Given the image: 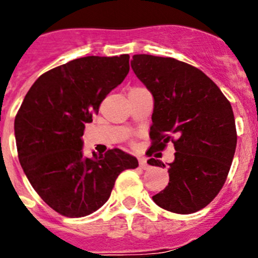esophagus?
Listing matches in <instances>:
<instances>
[{
	"mask_svg": "<svg viewBox=\"0 0 258 258\" xmlns=\"http://www.w3.org/2000/svg\"><path fill=\"white\" fill-rule=\"evenodd\" d=\"M139 164H140V167L143 168V169H148V168H149V164H148V160H146V158H139Z\"/></svg>",
	"mask_w": 258,
	"mask_h": 258,
	"instance_id": "obj_1",
	"label": "esophagus"
}]
</instances>
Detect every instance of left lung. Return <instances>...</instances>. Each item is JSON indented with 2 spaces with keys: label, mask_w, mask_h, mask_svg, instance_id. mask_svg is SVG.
I'll use <instances>...</instances> for the list:
<instances>
[{
  "label": "left lung",
  "mask_w": 258,
  "mask_h": 258,
  "mask_svg": "<svg viewBox=\"0 0 258 258\" xmlns=\"http://www.w3.org/2000/svg\"><path fill=\"white\" fill-rule=\"evenodd\" d=\"M131 67L154 98L149 155L169 141L175 149L169 183L154 202L175 214L196 213L227 180L237 146L232 105L201 70L178 59L135 54ZM148 163L165 167L154 158Z\"/></svg>",
  "instance_id": "left-lung-1"
}]
</instances>
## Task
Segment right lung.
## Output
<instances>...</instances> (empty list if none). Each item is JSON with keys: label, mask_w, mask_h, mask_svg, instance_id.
Returning a JSON list of instances; mask_svg holds the SVG:
<instances>
[{"label": "right lung", "mask_w": 258, "mask_h": 258, "mask_svg": "<svg viewBox=\"0 0 258 258\" xmlns=\"http://www.w3.org/2000/svg\"><path fill=\"white\" fill-rule=\"evenodd\" d=\"M130 71V56H88L37 79L15 117L19 160L37 194L67 218H81L108 201L117 177L135 169V156L112 149L84 158L86 123Z\"/></svg>", "instance_id": "1"}]
</instances>
